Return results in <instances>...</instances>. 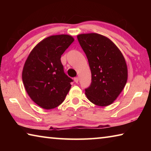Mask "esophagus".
Masks as SVG:
<instances>
[{"label":"esophagus","instance_id":"1","mask_svg":"<svg viewBox=\"0 0 151 151\" xmlns=\"http://www.w3.org/2000/svg\"><path fill=\"white\" fill-rule=\"evenodd\" d=\"M78 77H75V78H74V81H75V82L76 83H78Z\"/></svg>","mask_w":151,"mask_h":151}]
</instances>
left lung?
Instances as JSON below:
<instances>
[{"label":"left lung","instance_id":"obj_1","mask_svg":"<svg viewBox=\"0 0 151 151\" xmlns=\"http://www.w3.org/2000/svg\"><path fill=\"white\" fill-rule=\"evenodd\" d=\"M91 71V85L85 94L92 103L106 106L111 104L124 88L128 78L126 60L116 45L97 33L77 35Z\"/></svg>","mask_w":151,"mask_h":151}]
</instances>
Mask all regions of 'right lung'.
<instances>
[{"label": "right lung", "mask_w": 151, "mask_h": 151, "mask_svg": "<svg viewBox=\"0 0 151 151\" xmlns=\"http://www.w3.org/2000/svg\"><path fill=\"white\" fill-rule=\"evenodd\" d=\"M68 35L50 36L33 48L23 66L22 78L30 98L41 108H56L65 101L73 81L64 73L60 58L73 42Z\"/></svg>", "instance_id": "obj_1"}]
</instances>
